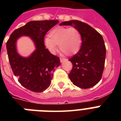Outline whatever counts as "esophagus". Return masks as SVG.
<instances>
[{
    "instance_id": "obj_1",
    "label": "esophagus",
    "mask_w": 121,
    "mask_h": 121,
    "mask_svg": "<svg viewBox=\"0 0 121 121\" xmlns=\"http://www.w3.org/2000/svg\"><path fill=\"white\" fill-rule=\"evenodd\" d=\"M60 60L61 62L63 63V62H64V61H65L67 60V59L65 58H60Z\"/></svg>"
}]
</instances>
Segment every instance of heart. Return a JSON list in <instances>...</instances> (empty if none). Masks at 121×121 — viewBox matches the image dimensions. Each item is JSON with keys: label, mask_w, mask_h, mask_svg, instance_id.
<instances>
[{"label": "heart", "mask_w": 121, "mask_h": 121, "mask_svg": "<svg viewBox=\"0 0 121 121\" xmlns=\"http://www.w3.org/2000/svg\"><path fill=\"white\" fill-rule=\"evenodd\" d=\"M46 46L52 53H55L57 45L59 49L67 55L75 54L80 49L82 37L80 30L75 27H58L49 33L44 39Z\"/></svg>", "instance_id": "1"}]
</instances>
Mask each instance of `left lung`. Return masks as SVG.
<instances>
[{
    "label": "left lung",
    "mask_w": 121,
    "mask_h": 121,
    "mask_svg": "<svg viewBox=\"0 0 121 121\" xmlns=\"http://www.w3.org/2000/svg\"><path fill=\"white\" fill-rule=\"evenodd\" d=\"M75 25L79 29L82 43L79 51L69 60L73 66L68 75L71 82L81 88L95 86L101 79L105 60V43L99 32L77 20L63 22L60 26Z\"/></svg>",
    "instance_id": "left-lung-1"
}]
</instances>
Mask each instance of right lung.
<instances>
[{"instance_id": "add662e5", "label": "right lung", "mask_w": 121, "mask_h": 121, "mask_svg": "<svg viewBox=\"0 0 121 121\" xmlns=\"http://www.w3.org/2000/svg\"><path fill=\"white\" fill-rule=\"evenodd\" d=\"M58 23V20L34 21L16 29L7 41L9 61L19 82L28 90L41 92L51 84L55 68L60 65L59 57L46 48L44 39L49 29ZM21 35H29L35 42L37 49L28 58H23L16 51L15 42Z\"/></svg>"}]
</instances>
